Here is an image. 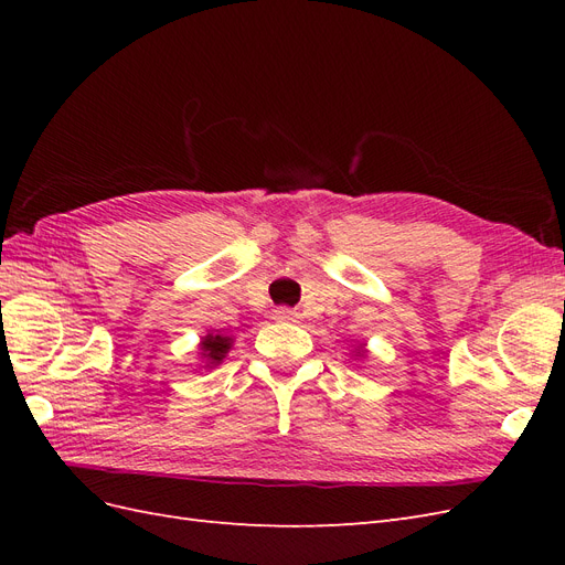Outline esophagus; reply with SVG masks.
Returning <instances> with one entry per match:
<instances>
[{"instance_id":"1","label":"esophagus","mask_w":565,"mask_h":565,"mask_svg":"<svg viewBox=\"0 0 565 565\" xmlns=\"http://www.w3.org/2000/svg\"><path fill=\"white\" fill-rule=\"evenodd\" d=\"M273 318L276 320H285V322H297V311L292 309H276V313H273Z\"/></svg>"}]
</instances>
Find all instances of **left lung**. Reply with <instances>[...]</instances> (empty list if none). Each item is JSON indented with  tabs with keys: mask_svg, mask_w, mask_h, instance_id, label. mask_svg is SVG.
Returning a JSON list of instances; mask_svg holds the SVG:
<instances>
[{
	"mask_svg": "<svg viewBox=\"0 0 565 565\" xmlns=\"http://www.w3.org/2000/svg\"><path fill=\"white\" fill-rule=\"evenodd\" d=\"M353 353H355V361H363V358H367V349H365V344H358Z\"/></svg>",
	"mask_w": 565,
	"mask_h": 565,
	"instance_id": "8db88e82",
	"label": "left lung"
}]
</instances>
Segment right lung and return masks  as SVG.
<instances>
[{
  "label": "right lung",
  "instance_id": "obj_1",
  "mask_svg": "<svg viewBox=\"0 0 565 565\" xmlns=\"http://www.w3.org/2000/svg\"><path fill=\"white\" fill-rule=\"evenodd\" d=\"M231 347H233V337H228V334H221V332L204 334L200 339V344H198V353L202 358V361H200L202 367L212 370V367L224 363V358L228 355Z\"/></svg>",
  "mask_w": 565,
  "mask_h": 565
}]
</instances>
